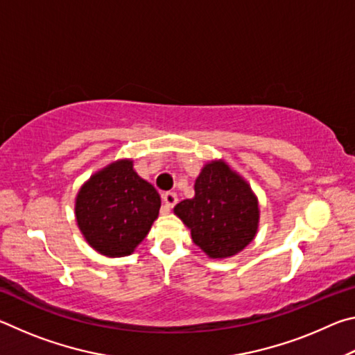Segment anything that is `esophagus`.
<instances>
[{
  "mask_svg": "<svg viewBox=\"0 0 355 355\" xmlns=\"http://www.w3.org/2000/svg\"><path fill=\"white\" fill-rule=\"evenodd\" d=\"M178 200V197L175 192H164L163 194V208H161V211L163 213H169L171 208L175 205Z\"/></svg>",
  "mask_w": 355,
  "mask_h": 355,
  "instance_id": "34e87169",
  "label": "esophagus"
}]
</instances>
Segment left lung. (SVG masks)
I'll return each mask as SVG.
<instances>
[{
	"instance_id": "8db88e82",
	"label": "left lung",
	"mask_w": 355,
	"mask_h": 355,
	"mask_svg": "<svg viewBox=\"0 0 355 355\" xmlns=\"http://www.w3.org/2000/svg\"><path fill=\"white\" fill-rule=\"evenodd\" d=\"M194 199L177 203L173 211L199 248L211 258L241 252L258 227V202L250 186L224 161L203 167L197 177Z\"/></svg>"
}]
</instances>
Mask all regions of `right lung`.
<instances>
[{
	"label": "right lung",
	"mask_w": 355,
	"mask_h": 355,
	"mask_svg": "<svg viewBox=\"0 0 355 355\" xmlns=\"http://www.w3.org/2000/svg\"><path fill=\"white\" fill-rule=\"evenodd\" d=\"M159 194L127 159L91 177L76 197V222L86 241L106 257L130 255L158 218Z\"/></svg>",
	"instance_id": "1"
}]
</instances>
